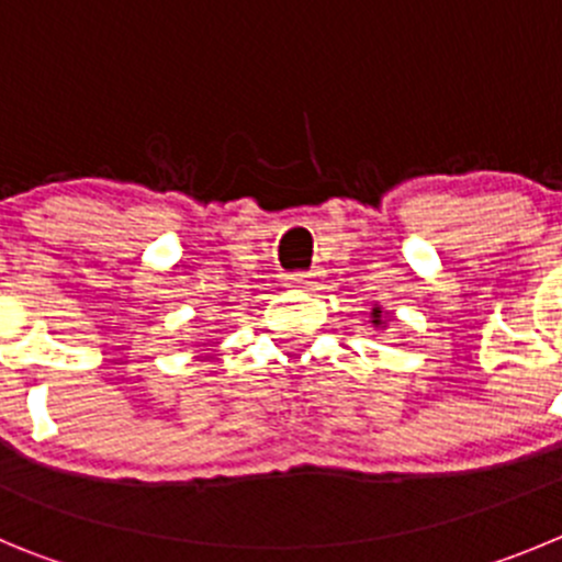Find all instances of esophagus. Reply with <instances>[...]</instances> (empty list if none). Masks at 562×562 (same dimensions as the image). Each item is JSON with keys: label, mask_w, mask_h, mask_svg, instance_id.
I'll return each instance as SVG.
<instances>
[{"label": "esophagus", "mask_w": 562, "mask_h": 562, "mask_svg": "<svg viewBox=\"0 0 562 562\" xmlns=\"http://www.w3.org/2000/svg\"><path fill=\"white\" fill-rule=\"evenodd\" d=\"M319 281H323V270H308V272H292L286 278V284L297 286V290H317Z\"/></svg>", "instance_id": "esophagus-1"}]
</instances>
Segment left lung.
Wrapping results in <instances>:
<instances>
[{
	"instance_id": "obj_1",
	"label": "left lung",
	"mask_w": 562,
	"mask_h": 562,
	"mask_svg": "<svg viewBox=\"0 0 562 562\" xmlns=\"http://www.w3.org/2000/svg\"><path fill=\"white\" fill-rule=\"evenodd\" d=\"M372 323L378 325V328H383V319H381V308H372Z\"/></svg>"
}]
</instances>
